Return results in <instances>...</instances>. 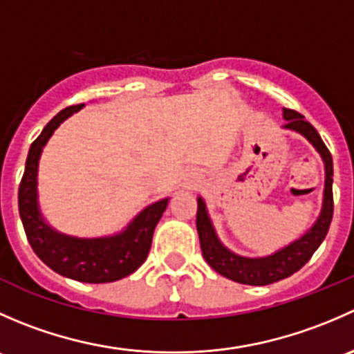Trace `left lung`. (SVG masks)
Masks as SVG:
<instances>
[{
	"label": "left lung",
	"instance_id": "obj_1",
	"mask_svg": "<svg viewBox=\"0 0 354 354\" xmlns=\"http://www.w3.org/2000/svg\"><path fill=\"white\" fill-rule=\"evenodd\" d=\"M283 130L295 131V133L305 137L313 145V149L319 152L320 159L324 162V171H326L322 209H320L315 223L301 236L296 238L295 241L283 246V248L276 250L270 255H240V253L227 248L219 240L212 219L209 216V210H207L205 200L197 197V231L203 259L217 274L234 281V283L248 284V286H267V284L277 283V281L286 279V277L298 272L324 241L332 221V210H334V203H332V174H334V171H332V156L329 149L326 147L315 128L305 120V116H301V114L292 109L283 108Z\"/></svg>",
	"mask_w": 354,
	"mask_h": 354
}]
</instances>
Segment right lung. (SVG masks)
Wrapping results in <instances>:
<instances>
[{
	"mask_svg": "<svg viewBox=\"0 0 354 354\" xmlns=\"http://www.w3.org/2000/svg\"><path fill=\"white\" fill-rule=\"evenodd\" d=\"M82 108L84 104L59 111L28 149L25 173L19 188L20 219L32 250L49 269L80 283H114L133 274L145 262L154 230L169 203V197L142 209L123 230L109 236H71L55 230L44 219L37 190L41 154L56 128Z\"/></svg>",
	"mask_w": 354,
	"mask_h": 354,
	"instance_id": "add662e5",
	"label": "right lung"
}]
</instances>
